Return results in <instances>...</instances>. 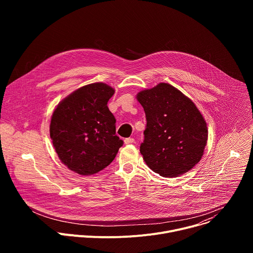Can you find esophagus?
<instances>
[{
  "mask_svg": "<svg viewBox=\"0 0 253 253\" xmlns=\"http://www.w3.org/2000/svg\"><path fill=\"white\" fill-rule=\"evenodd\" d=\"M134 141H135V140H134L133 138H131V137L124 139V143H125V144H131V143H134Z\"/></svg>",
  "mask_w": 253,
  "mask_h": 253,
  "instance_id": "obj_1",
  "label": "esophagus"
}]
</instances>
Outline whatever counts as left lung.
<instances>
[{"instance_id": "obj_1", "label": "left lung", "mask_w": 253, "mask_h": 253, "mask_svg": "<svg viewBox=\"0 0 253 253\" xmlns=\"http://www.w3.org/2000/svg\"><path fill=\"white\" fill-rule=\"evenodd\" d=\"M146 115L140 152L147 166L163 177H177L201 159L207 143L206 122L195 104L167 83L137 94Z\"/></svg>"}]
</instances>
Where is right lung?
I'll return each mask as SVG.
<instances>
[{
  "label": "right lung",
  "instance_id": "right-lung-1",
  "mask_svg": "<svg viewBox=\"0 0 253 253\" xmlns=\"http://www.w3.org/2000/svg\"><path fill=\"white\" fill-rule=\"evenodd\" d=\"M105 83L83 86L62 100L53 112L50 137L58 157L70 170L92 175L109 165L123 141L107 104L114 95Z\"/></svg>",
  "mask_w": 253,
  "mask_h": 253
}]
</instances>
